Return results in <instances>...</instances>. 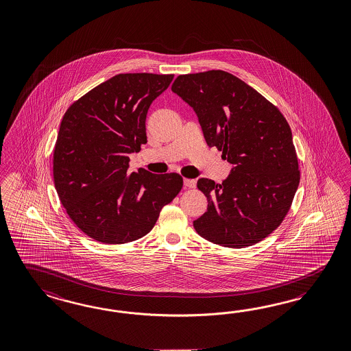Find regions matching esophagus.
Returning a JSON list of instances; mask_svg holds the SVG:
<instances>
[{"instance_id":"obj_1","label":"esophagus","mask_w":351,"mask_h":351,"mask_svg":"<svg viewBox=\"0 0 351 351\" xmlns=\"http://www.w3.org/2000/svg\"><path fill=\"white\" fill-rule=\"evenodd\" d=\"M183 184H184L186 187H189V189H195V187H196V180H190V178H184V180H183Z\"/></svg>"}]
</instances>
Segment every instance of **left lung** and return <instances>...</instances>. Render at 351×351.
Listing matches in <instances>:
<instances>
[{
	"mask_svg": "<svg viewBox=\"0 0 351 351\" xmlns=\"http://www.w3.org/2000/svg\"><path fill=\"white\" fill-rule=\"evenodd\" d=\"M171 90L196 112L208 146L233 165L219 184L197 180L208 210L193 221L195 230L224 247L264 240L285 219L300 182L289 123L258 90L227 71L178 75Z\"/></svg>",
	"mask_w": 351,
	"mask_h": 351,
	"instance_id": "obj_1",
	"label": "left lung"
}]
</instances>
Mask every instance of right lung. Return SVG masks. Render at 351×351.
<instances>
[{
    "label": "right lung",
    "mask_w": 351,
    "mask_h": 351,
    "mask_svg": "<svg viewBox=\"0 0 351 351\" xmlns=\"http://www.w3.org/2000/svg\"><path fill=\"white\" fill-rule=\"evenodd\" d=\"M173 74L127 73L75 101L61 121L53 182L71 221L93 240L121 245L147 234L162 206L180 193L177 173H130V154L147 142L151 102Z\"/></svg>",
    "instance_id": "right-lung-1"
}]
</instances>
